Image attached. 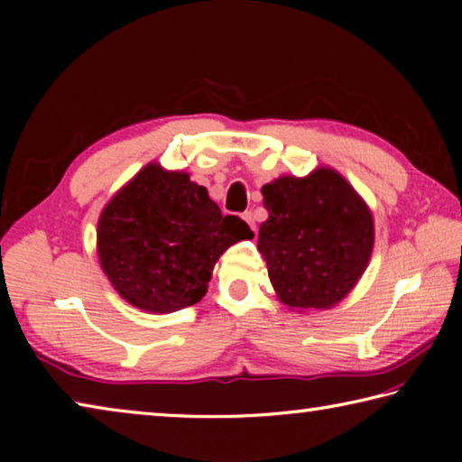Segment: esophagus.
Instances as JSON below:
<instances>
[{
  "label": "esophagus",
  "instance_id": "obj_1",
  "mask_svg": "<svg viewBox=\"0 0 462 462\" xmlns=\"http://www.w3.org/2000/svg\"><path fill=\"white\" fill-rule=\"evenodd\" d=\"M242 217H245L246 224L250 226V230H253V232L256 234V224H254V216H253V212H245V214H242Z\"/></svg>",
  "mask_w": 462,
  "mask_h": 462
}]
</instances>
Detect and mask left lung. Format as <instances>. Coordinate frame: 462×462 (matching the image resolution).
Returning <instances> with one entry per match:
<instances>
[{
	"instance_id": "1",
	"label": "left lung",
	"mask_w": 462,
	"mask_h": 462,
	"mask_svg": "<svg viewBox=\"0 0 462 462\" xmlns=\"http://www.w3.org/2000/svg\"><path fill=\"white\" fill-rule=\"evenodd\" d=\"M268 220L258 253L281 303L331 309L346 299L370 264L374 216L365 199L333 167L305 178L281 175L263 186Z\"/></svg>"
}]
</instances>
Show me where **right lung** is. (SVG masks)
<instances>
[{
  "mask_svg": "<svg viewBox=\"0 0 462 462\" xmlns=\"http://www.w3.org/2000/svg\"><path fill=\"white\" fill-rule=\"evenodd\" d=\"M253 236L238 216H222L189 173L151 162L100 212L97 254L129 305L167 315L202 300L217 258Z\"/></svg>",
  "mask_w": 462,
  "mask_h": 462,
  "instance_id": "1",
  "label": "right lung"
}]
</instances>
